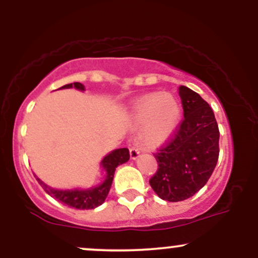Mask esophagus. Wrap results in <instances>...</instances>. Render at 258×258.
Listing matches in <instances>:
<instances>
[{
  "instance_id": "obj_1",
  "label": "esophagus",
  "mask_w": 258,
  "mask_h": 258,
  "mask_svg": "<svg viewBox=\"0 0 258 258\" xmlns=\"http://www.w3.org/2000/svg\"><path fill=\"white\" fill-rule=\"evenodd\" d=\"M130 155H131V159H137L139 155V149L137 147H131L130 148Z\"/></svg>"
}]
</instances>
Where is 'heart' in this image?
I'll use <instances>...</instances> for the list:
<instances>
[{"label": "heart", "mask_w": 258, "mask_h": 258, "mask_svg": "<svg viewBox=\"0 0 258 258\" xmlns=\"http://www.w3.org/2000/svg\"><path fill=\"white\" fill-rule=\"evenodd\" d=\"M137 125H144L142 137L149 147L160 146L172 135L180 119V106L168 93H153L142 97L133 106Z\"/></svg>", "instance_id": "heart-1"}]
</instances>
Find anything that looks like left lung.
Segmentation results:
<instances>
[{
    "mask_svg": "<svg viewBox=\"0 0 258 258\" xmlns=\"http://www.w3.org/2000/svg\"><path fill=\"white\" fill-rule=\"evenodd\" d=\"M183 119L154 156L158 170L149 179L162 200L182 201L199 191L220 155V130L211 106L197 92L179 86Z\"/></svg>",
    "mask_w": 258,
    "mask_h": 258,
    "instance_id": "1",
    "label": "left lung"
}]
</instances>
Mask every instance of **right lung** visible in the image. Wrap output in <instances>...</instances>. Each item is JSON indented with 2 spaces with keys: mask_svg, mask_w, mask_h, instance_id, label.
<instances>
[{
  "mask_svg": "<svg viewBox=\"0 0 258 258\" xmlns=\"http://www.w3.org/2000/svg\"><path fill=\"white\" fill-rule=\"evenodd\" d=\"M73 86L75 88H78V90H85V86L80 84V82H74V84L65 85L60 88H72ZM128 159L130 152L127 148H121V149H116L114 150V152H111L110 154H108L102 161V166L104 167V170L106 171L105 180L100 185L96 186V188L88 189V190H78V189H75V190H57V189L49 188L48 185L44 184L42 180L38 179L36 176L35 177H36L40 185L43 188V190L48 195H51L52 198L60 201L61 204L74 207V209L91 210L102 205V204L104 203L106 195H108L109 190H110L115 170H116V167L119 166V165L128 161Z\"/></svg>",
  "mask_w": 258,
  "mask_h": 258,
  "instance_id": "obj_1",
  "label": "right lung"
}]
</instances>
